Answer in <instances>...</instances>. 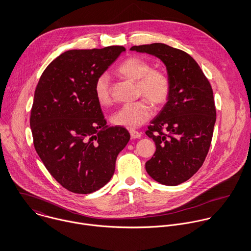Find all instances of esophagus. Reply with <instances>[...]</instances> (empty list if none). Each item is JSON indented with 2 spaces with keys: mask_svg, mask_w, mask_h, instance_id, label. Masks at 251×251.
Returning a JSON list of instances; mask_svg holds the SVG:
<instances>
[{
  "mask_svg": "<svg viewBox=\"0 0 251 251\" xmlns=\"http://www.w3.org/2000/svg\"><path fill=\"white\" fill-rule=\"evenodd\" d=\"M130 135L132 139H141L142 138V134L136 130H130Z\"/></svg>",
  "mask_w": 251,
  "mask_h": 251,
  "instance_id": "obj_1",
  "label": "esophagus"
}]
</instances>
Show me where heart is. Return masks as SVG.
<instances>
[{
  "mask_svg": "<svg viewBox=\"0 0 251 251\" xmlns=\"http://www.w3.org/2000/svg\"><path fill=\"white\" fill-rule=\"evenodd\" d=\"M120 75L137 81L138 91L147 99L127 103L116 110L110 117L112 124L128 129H135L147 122L152 115L151 102L156 105L164 104L170 95V79L160 70L151 69V64L139 57L124 60L117 68ZM96 99L100 105L111 103L110 77L107 74L100 75L94 84Z\"/></svg>",
  "mask_w": 251,
  "mask_h": 251,
  "instance_id": "heart-1",
  "label": "heart"
}]
</instances>
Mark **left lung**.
Instances as JSON below:
<instances>
[{
    "mask_svg": "<svg viewBox=\"0 0 251 251\" xmlns=\"http://www.w3.org/2000/svg\"><path fill=\"white\" fill-rule=\"evenodd\" d=\"M130 50L149 53L166 66L171 90L146 132L156 146L146 170L161 184L178 185L198 172L210 147L216 120L210 83L184 51L164 44L135 46Z\"/></svg>",
    "mask_w": 251,
    "mask_h": 251,
    "instance_id": "left-lung-1",
    "label": "left lung"
}]
</instances>
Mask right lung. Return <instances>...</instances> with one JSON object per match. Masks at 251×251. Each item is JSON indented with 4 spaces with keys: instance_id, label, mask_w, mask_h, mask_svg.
Here are the masks:
<instances>
[{
    "instance_id": "obj_1",
    "label": "right lung",
    "mask_w": 251,
    "mask_h": 251,
    "mask_svg": "<svg viewBox=\"0 0 251 251\" xmlns=\"http://www.w3.org/2000/svg\"><path fill=\"white\" fill-rule=\"evenodd\" d=\"M124 51L118 46L66 51L37 85L30 117L34 147L51 176L71 192L89 194L105 185L130 140L125 128L106 125L94 92L97 77Z\"/></svg>"
}]
</instances>
